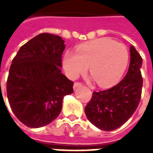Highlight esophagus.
Masks as SVG:
<instances>
[{
	"label": "esophagus",
	"instance_id": "34e87169",
	"mask_svg": "<svg viewBox=\"0 0 153 153\" xmlns=\"http://www.w3.org/2000/svg\"><path fill=\"white\" fill-rule=\"evenodd\" d=\"M80 85H81V83H79V82H75V83H74V88L75 89L76 88H78V87L80 86Z\"/></svg>",
	"mask_w": 153,
	"mask_h": 153
}]
</instances>
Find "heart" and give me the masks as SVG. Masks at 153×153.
<instances>
[{"label":"heart","mask_w":153,"mask_h":153,"mask_svg":"<svg viewBox=\"0 0 153 153\" xmlns=\"http://www.w3.org/2000/svg\"><path fill=\"white\" fill-rule=\"evenodd\" d=\"M128 51L124 44L111 38H100L79 45L76 53L67 51L64 55L63 67L70 79L85 73L90 74L101 87L117 83L128 63Z\"/></svg>","instance_id":"obj_1"}]
</instances>
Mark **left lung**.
I'll use <instances>...</instances> for the list:
<instances>
[{"label":"left lung","mask_w":153,"mask_h":153,"mask_svg":"<svg viewBox=\"0 0 153 153\" xmlns=\"http://www.w3.org/2000/svg\"><path fill=\"white\" fill-rule=\"evenodd\" d=\"M130 63L125 77L109 89L93 92L85 106L88 120L104 131L118 128L130 118L141 98L143 59L134 46L130 47Z\"/></svg>","instance_id":"1"}]
</instances>
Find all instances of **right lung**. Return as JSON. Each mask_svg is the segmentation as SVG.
Masks as SVG:
<instances>
[{"label":"right lung","instance_id":"1","mask_svg":"<svg viewBox=\"0 0 153 153\" xmlns=\"http://www.w3.org/2000/svg\"><path fill=\"white\" fill-rule=\"evenodd\" d=\"M65 48L60 36L41 33L23 45L12 60L6 83L9 103L19 120L30 128L50 124L61 111L72 81L61 73Z\"/></svg>","mask_w":153,"mask_h":153}]
</instances>
